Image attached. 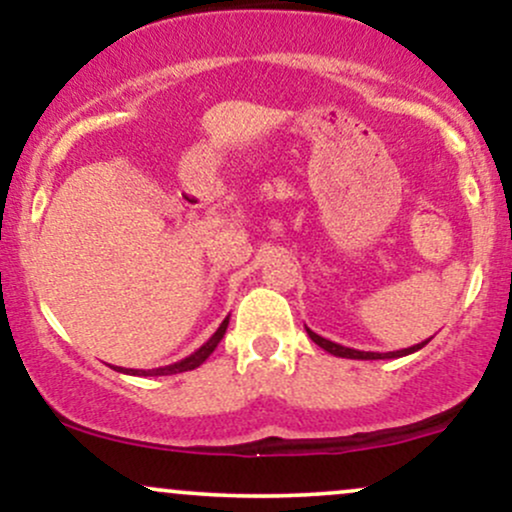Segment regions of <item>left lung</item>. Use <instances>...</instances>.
<instances>
[{
  "mask_svg": "<svg viewBox=\"0 0 512 512\" xmlns=\"http://www.w3.org/2000/svg\"><path fill=\"white\" fill-rule=\"evenodd\" d=\"M305 332H308V337L313 339V342H315L317 346H322V349H325V351H330L332 356L358 358V361H378V358H399V356H409V354H414V351L424 349V346L428 344V339H426V342L409 346V349H399V351H387V354H378V351H358V349H349V346L334 344V342H330V339L320 337V334H315L313 330H308V327H305Z\"/></svg>",
  "mask_w": 512,
  "mask_h": 512,
  "instance_id": "8db88e82",
  "label": "left lung"
}]
</instances>
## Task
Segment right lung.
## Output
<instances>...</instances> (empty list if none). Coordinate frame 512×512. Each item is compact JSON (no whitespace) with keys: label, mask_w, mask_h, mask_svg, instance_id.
<instances>
[{"label":"right lung","mask_w":512,"mask_h":512,"mask_svg":"<svg viewBox=\"0 0 512 512\" xmlns=\"http://www.w3.org/2000/svg\"><path fill=\"white\" fill-rule=\"evenodd\" d=\"M228 330V317L221 322L219 330L209 337V342H204L195 354H190L187 358H182L178 363H170V366H163V368H151V370H134V368H115L120 370V373H127V375H175V373H185V370H195L197 366H202L207 358L214 354V349L219 346V342L223 339V334Z\"/></svg>","instance_id":"add662e5"}]
</instances>
